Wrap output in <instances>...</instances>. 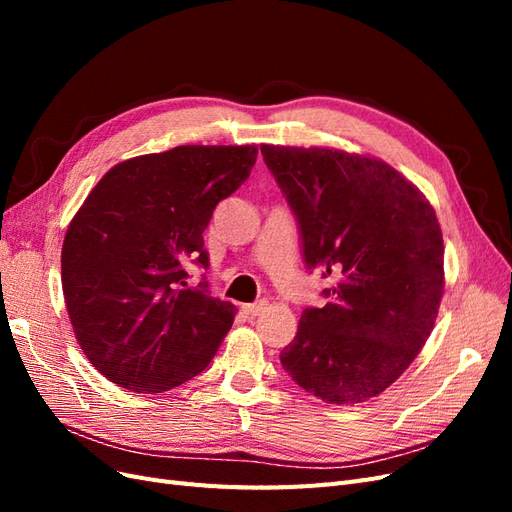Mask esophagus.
<instances>
[{"label":"esophagus","instance_id":"34e87169","mask_svg":"<svg viewBox=\"0 0 512 512\" xmlns=\"http://www.w3.org/2000/svg\"><path fill=\"white\" fill-rule=\"evenodd\" d=\"M267 309V301H260V303H247V305H243V312L250 316V318H256V316H260L262 312H265Z\"/></svg>","mask_w":512,"mask_h":512}]
</instances>
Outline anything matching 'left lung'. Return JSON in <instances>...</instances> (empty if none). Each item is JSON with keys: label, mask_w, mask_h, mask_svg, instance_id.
Returning a JSON list of instances; mask_svg holds the SVG:
<instances>
[{"label": "left lung", "mask_w": 512, "mask_h": 512, "mask_svg": "<svg viewBox=\"0 0 512 512\" xmlns=\"http://www.w3.org/2000/svg\"><path fill=\"white\" fill-rule=\"evenodd\" d=\"M297 215L305 267L337 277L282 350L286 374L327 404H361L425 346L444 292V241L423 192L382 160L260 145Z\"/></svg>", "instance_id": "8db88e82"}]
</instances>
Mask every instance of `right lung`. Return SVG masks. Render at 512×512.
<instances>
[{
    "label": "right lung",
    "mask_w": 512,
    "mask_h": 512,
    "mask_svg": "<svg viewBox=\"0 0 512 512\" xmlns=\"http://www.w3.org/2000/svg\"><path fill=\"white\" fill-rule=\"evenodd\" d=\"M256 156V145H181L119 162L89 192L61 247V288L104 378L162 393L211 363L237 307L205 282L188 288L185 265L209 267L203 232Z\"/></svg>",
    "instance_id": "1"
}]
</instances>
